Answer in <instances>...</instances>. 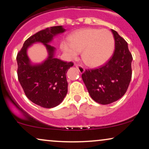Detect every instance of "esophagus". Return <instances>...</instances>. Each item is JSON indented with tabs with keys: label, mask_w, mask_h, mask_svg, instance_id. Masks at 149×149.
Returning <instances> with one entry per match:
<instances>
[{
	"label": "esophagus",
	"mask_w": 149,
	"mask_h": 149,
	"mask_svg": "<svg viewBox=\"0 0 149 149\" xmlns=\"http://www.w3.org/2000/svg\"><path fill=\"white\" fill-rule=\"evenodd\" d=\"M76 67L81 73L85 72V68H84L82 65H81V64H76Z\"/></svg>",
	"instance_id": "1"
}]
</instances>
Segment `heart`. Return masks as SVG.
Segmentation results:
<instances>
[{"mask_svg": "<svg viewBox=\"0 0 149 149\" xmlns=\"http://www.w3.org/2000/svg\"><path fill=\"white\" fill-rule=\"evenodd\" d=\"M114 38L107 29H85L69 38V44L63 45L68 58H75L80 52L82 59L90 66L102 65L110 58L114 49Z\"/></svg>", "mask_w": 149, "mask_h": 149, "instance_id": "obj_1", "label": "heart"}]
</instances>
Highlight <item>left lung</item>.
Listing matches in <instances>:
<instances>
[{
  "mask_svg": "<svg viewBox=\"0 0 149 149\" xmlns=\"http://www.w3.org/2000/svg\"><path fill=\"white\" fill-rule=\"evenodd\" d=\"M115 40V50L107 62L97 68L85 70L82 79L95 101L109 104L126 93L132 78V56L128 44L111 29Z\"/></svg>",
  "mask_w": 149,
  "mask_h": 149,
  "instance_id": "8db88e82",
  "label": "left lung"
}]
</instances>
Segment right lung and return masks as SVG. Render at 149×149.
Wrapping results in <instances>:
<instances>
[{"label":"right lung","mask_w":149,"mask_h":149,"mask_svg":"<svg viewBox=\"0 0 149 149\" xmlns=\"http://www.w3.org/2000/svg\"><path fill=\"white\" fill-rule=\"evenodd\" d=\"M64 31L61 25L41 30L25 40L17 55V77L25 95L35 104L45 108L57 106L68 92L66 73L74 63L53 58L54 48L48 44L54 36ZM37 41L45 44L50 56L43 64L31 66L26 48Z\"/></svg>","instance_id":"1"}]
</instances>
